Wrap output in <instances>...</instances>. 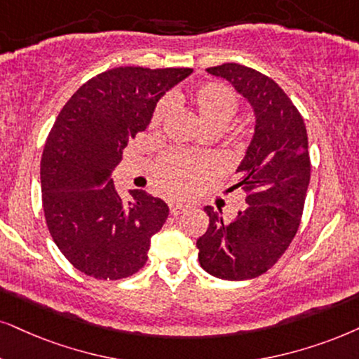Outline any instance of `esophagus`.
<instances>
[{
	"mask_svg": "<svg viewBox=\"0 0 359 359\" xmlns=\"http://www.w3.org/2000/svg\"><path fill=\"white\" fill-rule=\"evenodd\" d=\"M185 208H187V205L185 203H170V213L172 215H180Z\"/></svg>",
	"mask_w": 359,
	"mask_h": 359,
	"instance_id": "1",
	"label": "esophagus"
}]
</instances>
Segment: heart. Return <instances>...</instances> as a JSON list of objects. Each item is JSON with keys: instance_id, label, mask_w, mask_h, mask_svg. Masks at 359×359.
<instances>
[{"instance_id": "heart-1", "label": "heart", "mask_w": 359, "mask_h": 359, "mask_svg": "<svg viewBox=\"0 0 359 359\" xmlns=\"http://www.w3.org/2000/svg\"><path fill=\"white\" fill-rule=\"evenodd\" d=\"M198 119L208 130H220L229 124L238 109L237 96L224 84L207 83L198 86L190 96ZM170 111L169 99L157 104L152 116V127L164 124ZM217 161L213 157H194L184 152H169L158 158L156 165V182L169 195H187L213 172Z\"/></svg>"}]
</instances>
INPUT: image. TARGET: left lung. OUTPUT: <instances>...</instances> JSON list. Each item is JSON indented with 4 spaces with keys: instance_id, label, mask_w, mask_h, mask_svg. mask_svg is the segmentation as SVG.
Masks as SVG:
<instances>
[{
    "instance_id": "8db88e82",
    "label": "left lung",
    "mask_w": 359,
    "mask_h": 359,
    "mask_svg": "<svg viewBox=\"0 0 359 359\" xmlns=\"http://www.w3.org/2000/svg\"><path fill=\"white\" fill-rule=\"evenodd\" d=\"M247 99L255 133L232 189L247 192V208L233 220L207 205V232L197 240L198 262L222 280H250L270 270L300 226L310 184V154L303 117L283 89L252 67L225 62L207 69Z\"/></svg>"
}]
</instances>
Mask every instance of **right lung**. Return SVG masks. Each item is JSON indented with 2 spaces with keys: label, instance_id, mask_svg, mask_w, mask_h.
Returning a JSON list of instances; mask_svg holds the SVG:
<instances>
[{
  "label": "right lung",
  "instance_id": "add662e5",
  "mask_svg": "<svg viewBox=\"0 0 359 359\" xmlns=\"http://www.w3.org/2000/svg\"><path fill=\"white\" fill-rule=\"evenodd\" d=\"M190 72L114 67L81 86L59 112L41 157L43 208L54 243L83 273L121 280L146 265L169 207L146 190H130L124 202L111 174L158 99Z\"/></svg>",
  "mask_w": 359,
  "mask_h": 359
}]
</instances>
